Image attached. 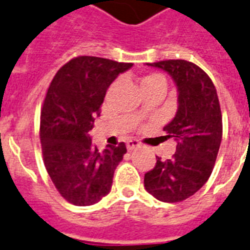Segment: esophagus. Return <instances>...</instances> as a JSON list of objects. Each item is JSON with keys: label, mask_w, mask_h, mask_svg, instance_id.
I'll return each instance as SVG.
<instances>
[{"label": "esophagus", "mask_w": 250, "mask_h": 250, "mask_svg": "<svg viewBox=\"0 0 250 250\" xmlns=\"http://www.w3.org/2000/svg\"><path fill=\"white\" fill-rule=\"evenodd\" d=\"M139 142L138 141H135V139H131V141H129L126 143V147H127V149H129V151H133V149L134 148H137V147H139Z\"/></svg>", "instance_id": "obj_1"}]
</instances>
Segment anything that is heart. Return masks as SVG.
Instances as JSON below:
<instances>
[{"label": "heart", "instance_id": "b5f03b06", "mask_svg": "<svg viewBox=\"0 0 250 250\" xmlns=\"http://www.w3.org/2000/svg\"><path fill=\"white\" fill-rule=\"evenodd\" d=\"M153 85H163V86L167 87V80L160 73H149V75L142 79L141 87L153 86Z\"/></svg>", "mask_w": 250, "mask_h": 250}]
</instances>
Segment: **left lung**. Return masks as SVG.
I'll use <instances>...</instances> for the list:
<instances>
[{
    "label": "left lung",
    "instance_id": "left-lung-1",
    "mask_svg": "<svg viewBox=\"0 0 250 250\" xmlns=\"http://www.w3.org/2000/svg\"><path fill=\"white\" fill-rule=\"evenodd\" d=\"M167 72L178 89V109L164 126L177 142L171 159L156 156L145 174L147 192L164 203L188 199L209 179L222 141V113L213 81L199 65L183 59L147 63Z\"/></svg>",
    "mask_w": 250,
    "mask_h": 250
}]
</instances>
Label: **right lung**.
Segmentation results:
<instances>
[{
  "instance_id": "obj_1",
  "label": "right lung",
  "mask_w": 250,
  "mask_h": 250,
  "mask_svg": "<svg viewBox=\"0 0 250 250\" xmlns=\"http://www.w3.org/2000/svg\"><path fill=\"white\" fill-rule=\"evenodd\" d=\"M131 67L83 55L65 63L47 89L40 121L43 163L58 192L71 204L93 205L111 191L126 147L121 142L99 151L89 131L109 85Z\"/></svg>"
}]
</instances>
